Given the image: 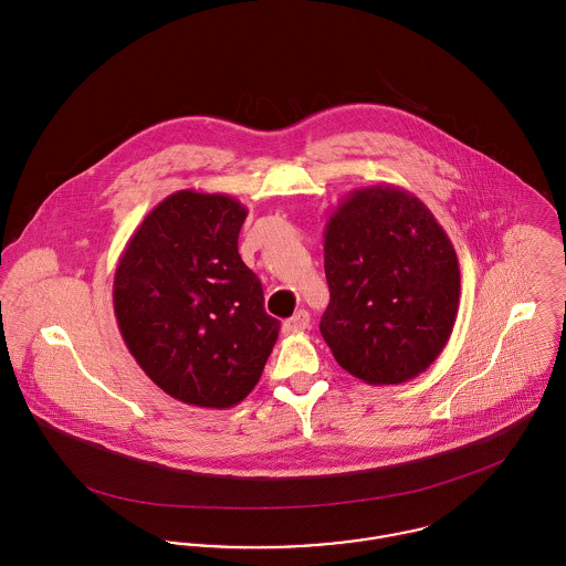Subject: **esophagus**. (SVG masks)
Masks as SVG:
<instances>
[{
	"label": "esophagus",
	"mask_w": 566,
	"mask_h": 566,
	"mask_svg": "<svg viewBox=\"0 0 566 566\" xmlns=\"http://www.w3.org/2000/svg\"><path fill=\"white\" fill-rule=\"evenodd\" d=\"M305 328H310V312H305V310L296 312L287 323L283 324V333L285 335H296V333H301Z\"/></svg>",
	"instance_id": "34e87169"
}]
</instances>
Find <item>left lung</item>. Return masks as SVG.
Returning a JSON list of instances; mask_svg holds the SVG:
<instances>
[{
  "instance_id": "obj_1",
  "label": "left lung",
  "mask_w": 566,
  "mask_h": 566,
  "mask_svg": "<svg viewBox=\"0 0 566 566\" xmlns=\"http://www.w3.org/2000/svg\"><path fill=\"white\" fill-rule=\"evenodd\" d=\"M331 292L321 333L335 361L370 386L424 373L447 346L460 305L455 248L409 191H350L324 227Z\"/></svg>"
}]
</instances>
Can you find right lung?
I'll use <instances>...</instances> for the list:
<instances>
[{
    "label": "right lung",
    "instance_id": "1",
    "mask_svg": "<svg viewBox=\"0 0 566 566\" xmlns=\"http://www.w3.org/2000/svg\"><path fill=\"white\" fill-rule=\"evenodd\" d=\"M245 216L231 196L182 189L144 218L119 256V333L142 370L180 403H242L279 337L261 281L238 252Z\"/></svg>",
    "mask_w": 566,
    "mask_h": 566
}]
</instances>
